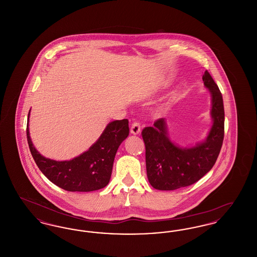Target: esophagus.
<instances>
[{"instance_id": "34e87169", "label": "esophagus", "mask_w": 257, "mask_h": 257, "mask_svg": "<svg viewBox=\"0 0 257 257\" xmlns=\"http://www.w3.org/2000/svg\"><path fill=\"white\" fill-rule=\"evenodd\" d=\"M130 132H131V134L133 135L140 134V133H141V125H140V123L137 122V121L132 123Z\"/></svg>"}]
</instances>
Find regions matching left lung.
Here are the masks:
<instances>
[{"mask_svg":"<svg viewBox=\"0 0 257 257\" xmlns=\"http://www.w3.org/2000/svg\"><path fill=\"white\" fill-rule=\"evenodd\" d=\"M202 80L211 93L213 119L203 142L192 147L176 146L169 137L165 118L157 119L153 127H146L142 132L146 145L147 178L157 190L172 191L196 183L218 159L224 136L223 101L219 86L207 70Z\"/></svg>","mask_w":257,"mask_h":257,"instance_id":"left-lung-1","label":"left lung"}]
</instances>
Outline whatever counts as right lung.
<instances>
[{
  "label": "right lung",
  "mask_w": 257,
  "mask_h": 257,
  "mask_svg": "<svg viewBox=\"0 0 257 257\" xmlns=\"http://www.w3.org/2000/svg\"><path fill=\"white\" fill-rule=\"evenodd\" d=\"M27 124L28 144L37 167L52 183L68 192H91L110 182L112 165L120 144L129 135L128 119L107 125L97 141L80 156L69 161H55L42 156L34 147Z\"/></svg>",
  "instance_id": "right-lung-1"
}]
</instances>
